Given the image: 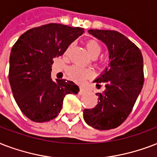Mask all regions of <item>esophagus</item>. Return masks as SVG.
<instances>
[{"label": "esophagus", "instance_id": "esophagus-1", "mask_svg": "<svg viewBox=\"0 0 157 157\" xmlns=\"http://www.w3.org/2000/svg\"><path fill=\"white\" fill-rule=\"evenodd\" d=\"M87 89H85V88H83V87H79V92H78V93H79L80 95H82V94H84L85 92H87Z\"/></svg>", "mask_w": 157, "mask_h": 157}]
</instances>
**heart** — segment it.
Listing matches in <instances>:
<instances>
[{"label":"heart","mask_w":157,"mask_h":157,"mask_svg":"<svg viewBox=\"0 0 157 157\" xmlns=\"http://www.w3.org/2000/svg\"><path fill=\"white\" fill-rule=\"evenodd\" d=\"M71 47H72V45H70L69 47L67 52L71 48ZM86 48H87L88 53L92 57L98 56L101 51V47L99 42L93 39L88 40L86 42ZM67 73L70 79L76 82H78V83H82V82H84L85 79L92 78V75H93V72H92V70L87 69V68L80 67L78 65L70 66L68 69Z\"/></svg>","instance_id":"heart-1"}]
</instances>
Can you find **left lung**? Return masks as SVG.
<instances>
[{
    "label": "left lung",
    "instance_id": "8db88e82",
    "mask_svg": "<svg viewBox=\"0 0 157 157\" xmlns=\"http://www.w3.org/2000/svg\"><path fill=\"white\" fill-rule=\"evenodd\" d=\"M88 33L106 45L110 64L94 80L97 86L104 82L105 90L97 93L95 107L83 110V119L92 128L108 130L127 119L141 92L144 82L143 56L133 42L117 31L90 29Z\"/></svg>",
    "mask_w": 157,
    "mask_h": 157
}]
</instances>
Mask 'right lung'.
Here are the masks:
<instances>
[{
	"instance_id": "1",
	"label": "right lung",
	"mask_w": 157,
	"mask_h": 157,
	"mask_svg": "<svg viewBox=\"0 0 157 157\" xmlns=\"http://www.w3.org/2000/svg\"><path fill=\"white\" fill-rule=\"evenodd\" d=\"M82 28L48 24L19 37L10 56L9 81L17 105L29 120L47 122L59 115L67 94L79 88L72 81L51 77L53 59L83 33Z\"/></svg>"
}]
</instances>
